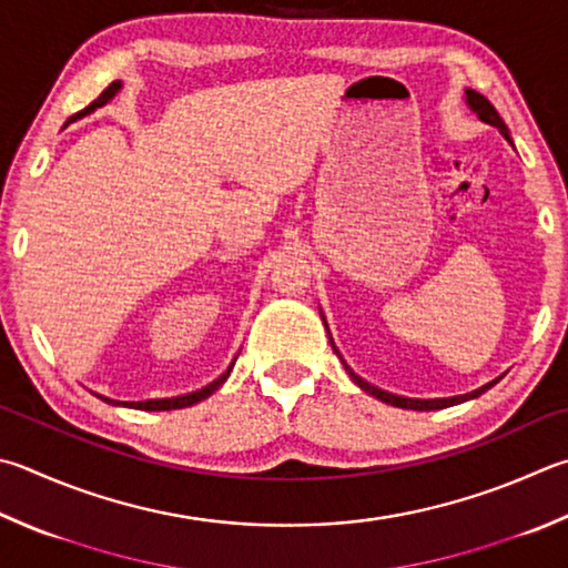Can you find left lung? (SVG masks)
Returning a JSON list of instances; mask_svg holds the SVG:
<instances>
[{"label": "left lung", "mask_w": 568, "mask_h": 568, "mask_svg": "<svg viewBox=\"0 0 568 568\" xmlns=\"http://www.w3.org/2000/svg\"><path fill=\"white\" fill-rule=\"evenodd\" d=\"M464 99H467V106H469L474 113H477L479 121L489 123V126H494V129H499L501 136L511 143V136H509V129H507V123L501 121V116H499V113H497V109H494L487 99H484L481 94H477V91H474V89H467V91H464ZM320 317H323V325H325V329H327L329 345H333V349H335V353H337V357L343 359V355H339V349H337V347H335V343H333V335H329V327H327V320H325L323 311H320ZM343 365H345V369H347L349 379H353V383H355L359 389H365L367 395L377 397L379 402H387V405H392V407H402V409H417V412H427V409H445V407H452V405H459V402H467V399H474V397L484 395V392H487L489 387H494V385L499 383V377H497V379H491V383L481 385L479 389H471V392H467V395H455V397H437V399H415V397H402V395H392V392H387V389H379V387H375V385H369L367 379H363V377H359V375H355V369L349 367V365L345 363V359H343Z\"/></svg>", "instance_id": "obj_1"}]
</instances>
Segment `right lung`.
Returning <instances> with one entry per match:
<instances>
[{
	"mask_svg": "<svg viewBox=\"0 0 568 568\" xmlns=\"http://www.w3.org/2000/svg\"><path fill=\"white\" fill-rule=\"evenodd\" d=\"M121 91V81H113V84L109 87V89H104L101 91V97L94 101V104L91 106H87L84 111L81 113H89V111H94V109H99V106H104V104H109V101L116 97ZM233 365H235V359L233 363L229 365V369H225V373L221 375V377H215L213 383H209L205 387H201V389H195V392H185V395H179V397H159V399H143V402H121V399H111V397H104V395H94L99 397V399H104V402H109V405H113V407H133V409H146V412H166V409H181V407H191V405H199L201 399H205V397H211L215 389H219L225 379H229V375H231V369H233Z\"/></svg>",
	"mask_w": 568,
	"mask_h": 568,
	"instance_id": "right-lung-1",
	"label": "right lung"
}]
</instances>
